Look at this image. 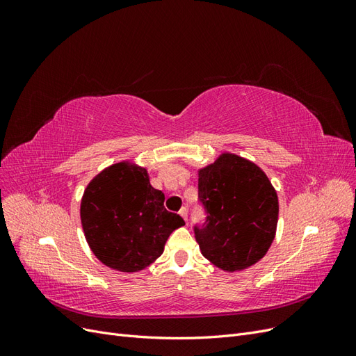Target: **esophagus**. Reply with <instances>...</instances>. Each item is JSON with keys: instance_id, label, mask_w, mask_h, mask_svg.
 <instances>
[{"instance_id": "obj_1", "label": "esophagus", "mask_w": 356, "mask_h": 356, "mask_svg": "<svg viewBox=\"0 0 356 356\" xmlns=\"http://www.w3.org/2000/svg\"><path fill=\"white\" fill-rule=\"evenodd\" d=\"M179 215H181V217H182V218H184V220H187V215H188V209H187L186 207H182V208L179 209Z\"/></svg>"}]
</instances>
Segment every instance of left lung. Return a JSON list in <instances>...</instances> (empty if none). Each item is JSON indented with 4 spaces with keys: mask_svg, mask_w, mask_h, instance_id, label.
Segmentation results:
<instances>
[{
    "mask_svg": "<svg viewBox=\"0 0 356 356\" xmlns=\"http://www.w3.org/2000/svg\"><path fill=\"white\" fill-rule=\"evenodd\" d=\"M199 204L204 221L193 225L204 258L222 270L255 264L270 248L277 224V196L252 161L222 154L199 170Z\"/></svg>",
    "mask_w": 356,
    "mask_h": 356,
    "instance_id": "obj_1",
    "label": "left lung"
}]
</instances>
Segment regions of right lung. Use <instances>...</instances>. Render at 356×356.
<instances>
[{
  "label": "right lung",
  "instance_id": "add662e5",
  "mask_svg": "<svg viewBox=\"0 0 356 356\" xmlns=\"http://www.w3.org/2000/svg\"><path fill=\"white\" fill-rule=\"evenodd\" d=\"M163 203L165 195L152 187L145 169L117 163L102 170L86 188L80 211L93 254L117 270H143L184 224Z\"/></svg>",
  "mask_w": 356,
  "mask_h": 356
}]
</instances>
